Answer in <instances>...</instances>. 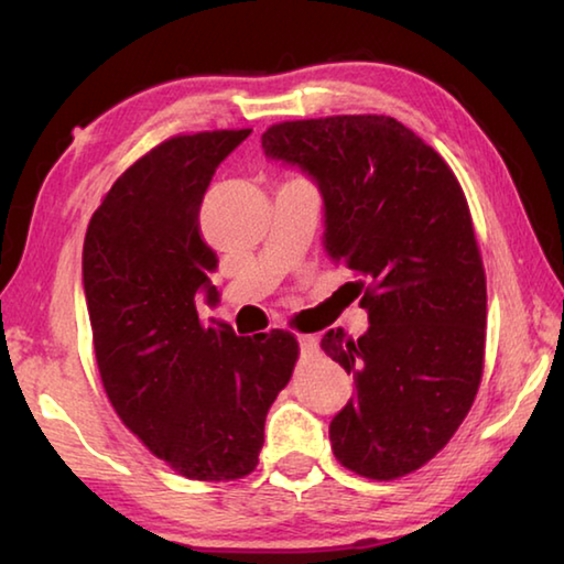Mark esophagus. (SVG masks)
Returning a JSON list of instances; mask_svg holds the SVG:
<instances>
[{
    "label": "esophagus",
    "instance_id": "34e87169",
    "mask_svg": "<svg viewBox=\"0 0 564 564\" xmlns=\"http://www.w3.org/2000/svg\"><path fill=\"white\" fill-rule=\"evenodd\" d=\"M299 346L303 356H316L318 352V338L316 336H299Z\"/></svg>",
    "mask_w": 564,
    "mask_h": 564
}]
</instances>
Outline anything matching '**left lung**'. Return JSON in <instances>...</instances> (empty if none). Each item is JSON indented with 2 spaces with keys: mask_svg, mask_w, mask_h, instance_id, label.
I'll list each match as a JSON object with an SVG mask.
<instances>
[{
  "mask_svg": "<svg viewBox=\"0 0 564 564\" xmlns=\"http://www.w3.org/2000/svg\"><path fill=\"white\" fill-rule=\"evenodd\" d=\"M261 144L318 184L326 251L368 311L366 336L321 340L356 383L333 455L395 480L443 451L480 388L488 289L467 198L445 159L383 113L281 121Z\"/></svg>",
  "mask_w": 564,
  "mask_h": 564,
  "instance_id": "left-lung-1",
  "label": "left lung"
}]
</instances>
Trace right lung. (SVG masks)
<instances>
[{
	"label": "right lung",
	"mask_w": 564,
	"mask_h": 564,
	"mask_svg": "<svg viewBox=\"0 0 564 564\" xmlns=\"http://www.w3.org/2000/svg\"><path fill=\"white\" fill-rule=\"evenodd\" d=\"M251 129L178 133L113 181L84 238L94 356L109 403L151 453L188 480H238L259 465L263 425L289 386L299 340L273 328L204 326L218 259L198 212L221 161Z\"/></svg>",
	"instance_id": "add662e5"
}]
</instances>
